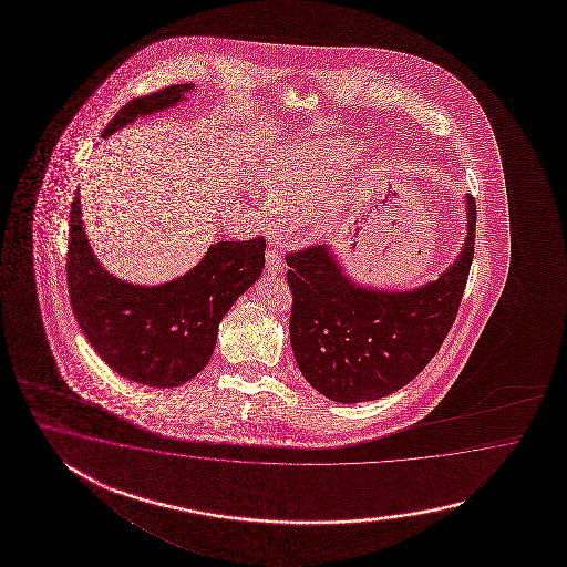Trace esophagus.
Listing matches in <instances>:
<instances>
[{
	"label": "esophagus",
	"mask_w": 567,
	"mask_h": 567,
	"mask_svg": "<svg viewBox=\"0 0 567 567\" xmlns=\"http://www.w3.org/2000/svg\"><path fill=\"white\" fill-rule=\"evenodd\" d=\"M281 269H284V261H281V255H279L278 249L269 247L266 254L267 274H269V276H278V274H281Z\"/></svg>",
	"instance_id": "34e87169"
}]
</instances>
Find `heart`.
<instances>
[{"mask_svg":"<svg viewBox=\"0 0 567 567\" xmlns=\"http://www.w3.org/2000/svg\"><path fill=\"white\" fill-rule=\"evenodd\" d=\"M357 152L344 142H322L286 150L267 162L259 186L267 205L279 213H301L324 198Z\"/></svg>","mask_w":567,"mask_h":567,"instance_id":"1","label":"heart"}]
</instances>
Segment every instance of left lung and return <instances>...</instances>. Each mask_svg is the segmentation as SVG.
Masks as SVG:
<instances>
[{
    "label": "left lung",
    "mask_w": 567,
    "mask_h": 567,
    "mask_svg": "<svg viewBox=\"0 0 567 567\" xmlns=\"http://www.w3.org/2000/svg\"><path fill=\"white\" fill-rule=\"evenodd\" d=\"M468 237L458 259L422 288L383 291L344 276L324 245L286 255L289 342L306 381L338 403L395 393L422 373L456 320L471 274L476 203L466 196Z\"/></svg>",
    "instance_id": "obj_1"
}]
</instances>
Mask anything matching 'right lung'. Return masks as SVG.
<instances>
[{"instance_id":"obj_1","label":"right lung","mask_w":567,"mask_h":567,"mask_svg":"<svg viewBox=\"0 0 567 567\" xmlns=\"http://www.w3.org/2000/svg\"><path fill=\"white\" fill-rule=\"evenodd\" d=\"M190 89L172 85L133 99L101 135L176 105ZM264 267V237L218 241L186 276L154 288L132 286L99 266L83 230L79 190L74 196L66 254L74 318L96 354L133 383L178 386L200 373L217 344L223 316Z\"/></svg>"}]
</instances>
